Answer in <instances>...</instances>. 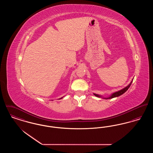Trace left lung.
Masks as SVG:
<instances>
[{
	"mask_svg": "<svg viewBox=\"0 0 153 153\" xmlns=\"http://www.w3.org/2000/svg\"><path fill=\"white\" fill-rule=\"evenodd\" d=\"M132 81H133V80L131 81V82L130 83V84H129V85H128V86H127L126 87L124 88H123V89H121V90H120V91H117V92H115V93L112 94L111 96H109V97H105V98H104V99H112V98H114V97H118V96H120V95L123 94L124 93H125V92H126L128 89V88H130V87L131 86V83H132ZM94 95H95V96H97V97H102V96H100V95H97V94H94Z\"/></svg>",
	"mask_w": 153,
	"mask_h": 153,
	"instance_id": "obj_1",
	"label": "left lung"
}]
</instances>
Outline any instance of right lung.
Wrapping results in <instances>:
<instances>
[{
    "label": "right lung",
    "instance_id": "obj_1",
    "mask_svg": "<svg viewBox=\"0 0 153 153\" xmlns=\"http://www.w3.org/2000/svg\"><path fill=\"white\" fill-rule=\"evenodd\" d=\"M60 99H62V98H60Z\"/></svg>",
    "mask_w": 153,
    "mask_h": 153
}]
</instances>
